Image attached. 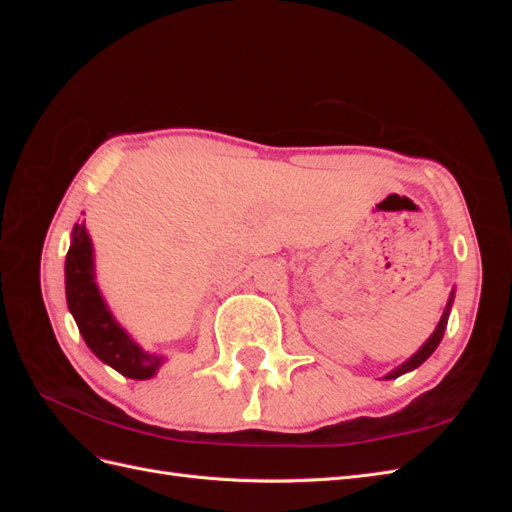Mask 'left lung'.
<instances>
[{
	"label": "left lung",
	"mask_w": 512,
	"mask_h": 512,
	"mask_svg": "<svg viewBox=\"0 0 512 512\" xmlns=\"http://www.w3.org/2000/svg\"><path fill=\"white\" fill-rule=\"evenodd\" d=\"M451 303H453V297H451V301H448V307L444 309V316H442V320H440V324L436 327V331H433V335L427 339L425 342V346L418 350L412 359H408L404 365L401 367H397L395 371H391L389 376L386 378H397V376H401V374H406V371H410V369H416L418 365H421L423 361H427L429 356L433 354V350L438 348V344L442 342V335H444V329H446V322H448V312H451Z\"/></svg>",
	"instance_id": "1"
}]
</instances>
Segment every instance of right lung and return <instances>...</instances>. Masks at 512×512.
<instances>
[{
	"label": "right lung",
	"mask_w": 512,
	"mask_h": 512,
	"mask_svg": "<svg viewBox=\"0 0 512 512\" xmlns=\"http://www.w3.org/2000/svg\"><path fill=\"white\" fill-rule=\"evenodd\" d=\"M66 297L89 350L121 376L145 380L156 374L162 356L138 348L108 312L94 282V254L85 224H76L66 256Z\"/></svg>",
	"instance_id": "obj_1"
}]
</instances>
